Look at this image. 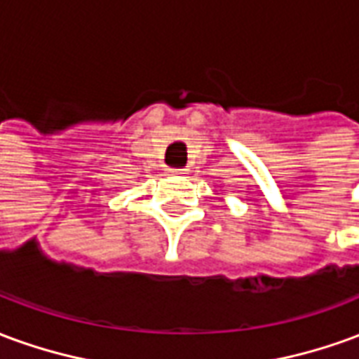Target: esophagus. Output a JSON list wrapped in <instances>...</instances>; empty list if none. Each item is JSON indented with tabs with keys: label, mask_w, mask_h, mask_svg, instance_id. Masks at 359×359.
I'll list each match as a JSON object with an SVG mask.
<instances>
[{
	"label": "esophagus",
	"mask_w": 359,
	"mask_h": 359,
	"mask_svg": "<svg viewBox=\"0 0 359 359\" xmlns=\"http://www.w3.org/2000/svg\"><path fill=\"white\" fill-rule=\"evenodd\" d=\"M172 175H184V171L182 169H171Z\"/></svg>",
	"instance_id": "esophagus-1"
}]
</instances>
